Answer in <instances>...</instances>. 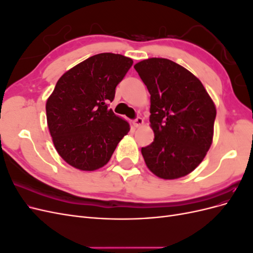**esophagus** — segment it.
<instances>
[{
	"mask_svg": "<svg viewBox=\"0 0 253 253\" xmlns=\"http://www.w3.org/2000/svg\"><path fill=\"white\" fill-rule=\"evenodd\" d=\"M142 124H143V119L141 117H136L135 120L133 121V125L135 126H140Z\"/></svg>",
	"mask_w": 253,
	"mask_h": 253,
	"instance_id": "obj_1",
	"label": "esophagus"
}]
</instances>
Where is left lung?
Listing matches in <instances>:
<instances>
[{
	"mask_svg": "<svg viewBox=\"0 0 253 253\" xmlns=\"http://www.w3.org/2000/svg\"><path fill=\"white\" fill-rule=\"evenodd\" d=\"M134 68L151 95L154 141L141 148L145 165L164 179L186 176L211 147L215 105L202 82L169 59L143 60Z\"/></svg>",
	"mask_w": 253,
	"mask_h": 253,
	"instance_id": "obj_1",
	"label": "left lung"
}]
</instances>
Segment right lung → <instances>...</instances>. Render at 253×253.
Wrapping results in <instances>:
<instances>
[{"label":"right lung","mask_w":253,"mask_h":253,"mask_svg":"<svg viewBox=\"0 0 253 253\" xmlns=\"http://www.w3.org/2000/svg\"><path fill=\"white\" fill-rule=\"evenodd\" d=\"M133 65L131 58L103 52L84 60L61 77L46 102L52 142L65 162L82 171L108 164L129 131L109 110L115 89Z\"/></svg>","instance_id":"right-lung-1"}]
</instances>
